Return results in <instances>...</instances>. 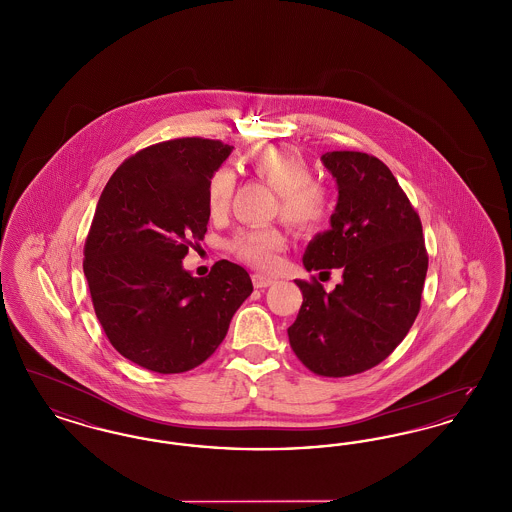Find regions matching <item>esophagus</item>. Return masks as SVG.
Returning <instances> with one entry per match:
<instances>
[{"label": "esophagus", "instance_id": "esophagus-1", "mask_svg": "<svg viewBox=\"0 0 512 512\" xmlns=\"http://www.w3.org/2000/svg\"><path fill=\"white\" fill-rule=\"evenodd\" d=\"M251 280H253V286L257 288V290H263V288H268V286H272L276 280L272 278V276H267V274H261V272H257V274H253L251 276Z\"/></svg>", "mask_w": 512, "mask_h": 512}]
</instances>
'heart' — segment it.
Wrapping results in <instances>:
<instances>
[{
    "label": "heart",
    "instance_id": "1",
    "mask_svg": "<svg viewBox=\"0 0 512 512\" xmlns=\"http://www.w3.org/2000/svg\"><path fill=\"white\" fill-rule=\"evenodd\" d=\"M247 167L268 184L280 199V217L299 230H315L328 219L332 197L324 184L313 178L309 161L290 147L263 144L247 155ZM234 172L219 169L211 176L205 192V203L211 217H222L228 211L234 194ZM286 247V236L278 228H244L236 232L228 249L240 261L257 268H272L280 251Z\"/></svg>",
    "mask_w": 512,
    "mask_h": 512
}]
</instances>
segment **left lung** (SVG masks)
<instances>
[{
	"label": "left lung",
	"mask_w": 512,
	"mask_h": 512,
	"mask_svg": "<svg viewBox=\"0 0 512 512\" xmlns=\"http://www.w3.org/2000/svg\"><path fill=\"white\" fill-rule=\"evenodd\" d=\"M336 178L330 230L303 253L311 272L340 268L332 292L295 280L303 293L288 328L297 359L320 376H351L382 363L403 341L420 309L428 270L422 224L390 169L361 151L320 157Z\"/></svg>",
	"instance_id": "1"
}]
</instances>
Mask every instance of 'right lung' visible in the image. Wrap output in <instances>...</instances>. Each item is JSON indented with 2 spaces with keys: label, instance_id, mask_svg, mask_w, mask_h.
<instances>
[{
  "label": "right lung",
  "instance_id": "1",
  "mask_svg": "<svg viewBox=\"0 0 512 512\" xmlns=\"http://www.w3.org/2000/svg\"><path fill=\"white\" fill-rule=\"evenodd\" d=\"M232 146L180 138L128 157L103 188L84 245V276L111 345L136 365L178 374L207 361L253 292L219 261L194 278L182 259L209 224L205 192Z\"/></svg>",
  "mask_w": 512,
  "mask_h": 512
}]
</instances>
